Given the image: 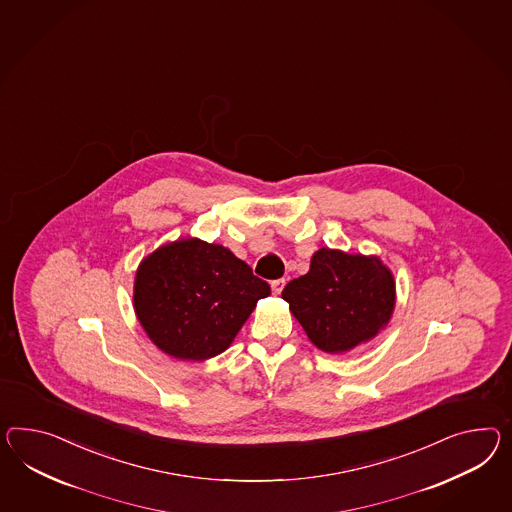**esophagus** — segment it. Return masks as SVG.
Returning <instances> with one entry per match:
<instances>
[{"label": "esophagus", "mask_w": 512, "mask_h": 512, "mask_svg": "<svg viewBox=\"0 0 512 512\" xmlns=\"http://www.w3.org/2000/svg\"><path fill=\"white\" fill-rule=\"evenodd\" d=\"M284 286H286V280H284V278H278V280H273V282H271V289H273V293H275V295H280Z\"/></svg>", "instance_id": "1"}]
</instances>
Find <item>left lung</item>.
<instances>
[{"label": "left lung", "mask_w": 512, "mask_h": 512, "mask_svg": "<svg viewBox=\"0 0 512 512\" xmlns=\"http://www.w3.org/2000/svg\"><path fill=\"white\" fill-rule=\"evenodd\" d=\"M282 299L317 349L347 353L388 327L395 280L379 256L319 249L310 271L293 278Z\"/></svg>", "instance_id": "left-lung-1"}]
</instances>
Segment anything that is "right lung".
Listing matches in <instances>:
<instances>
[{
	"instance_id": "1",
	"label": "right lung",
	"mask_w": 512,
	"mask_h": 512,
	"mask_svg": "<svg viewBox=\"0 0 512 512\" xmlns=\"http://www.w3.org/2000/svg\"><path fill=\"white\" fill-rule=\"evenodd\" d=\"M271 295L230 249L185 237L161 245L139 263L133 308L152 343L178 360L224 353L256 302Z\"/></svg>"
}]
</instances>
